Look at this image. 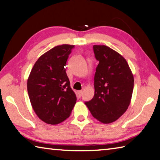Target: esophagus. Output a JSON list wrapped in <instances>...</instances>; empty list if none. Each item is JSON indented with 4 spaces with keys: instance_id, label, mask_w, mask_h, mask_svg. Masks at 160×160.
Listing matches in <instances>:
<instances>
[{
    "instance_id": "34e87169",
    "label": "esophagus",
    "mask_w": 160,
    "mask_h": 160,
    "mask_svg": "<svg viewBox=\"0 0 160 160\" xmlns=\"http://www.w3.org/2000/svg\"><path fill=\"white\" fill-rule=\"evenodd\" d=\"M78 96H79L80 97L82 95V91H78Z\"/></svg>"
}]
</instances>
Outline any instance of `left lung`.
Listing matches in <instances>:
<instances>
[{"label": "left lung", "instance_id": "8db88e82", "mask_svg": "<svg viewBox=\"0 0 160 160\" xmlns=\"http://www.w3.org/2000/svg\"><path fill=\"white\" fill-rule=\"evenodd\" d=\"M93 50L99 61L94 75V95L85 104L94 118L107 124L117 120L128 108L133 75L126 59L112 48L94 45Z\"/></svg>", "mask_w": 160, "mask_h": 160}]
</instances>
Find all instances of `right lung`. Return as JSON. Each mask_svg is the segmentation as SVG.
Instances as JSON below:
<instances>
[{
  "label": "right lung",
  "mask_w": 160,
  "mask_h": 160,
  "mask_svg": "<svg viewBox=\"0 0 160 160\" xmlns=\"http://www.w3.org/2000/svg\"><path fill=\"white\" fill-rule=\"evenodd\" d=\"M74 45L53 47L40 56L28 80V91L32 107L38 117L51 125L66 120L76 103L70 86L66 62Z\"/></svg>",
  "instance_id": "add662e5"
}]
</instances>
